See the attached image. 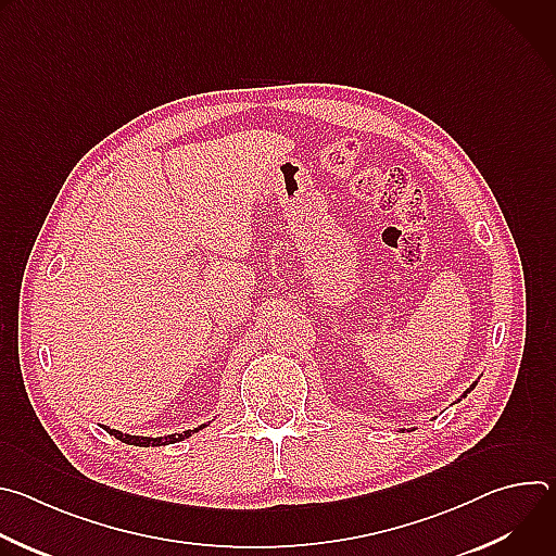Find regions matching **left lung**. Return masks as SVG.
I'll return each mask as SVG.
<instances>
[{
  "mask_svg": "<svg viewBox=\"0 0 556 556\" xmlns=\"http://www.w3.org/2000/svg\"><path fill=\"white\" fill-rule=\"evenodd\" d=\"M470 389H472V387H470Z\"/></svg>",
  "mask_w": 556,
  "mask_h": 556,
  "instance_id": "left-lung-1",
  "label": "left lung"
}]
</instances>
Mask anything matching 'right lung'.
Instances as JSON below:
<instances>
[{
  "label": "right lung",
  "mask_w": 556,
  "mask_h": 556,
  "mask_svg": "<svg viewBox=\"0 0 556 556\" xmlns=\"http://www.w3.org/2000/svg\"><path fill=\"white\" fill-rule=\"evenodd\" d=\"M206 425H202L200 429H204ZM108 429V427H105ZM200 429H191V431H185V433H176V435H165V438H140V435H127V433H121L116 429H108L116 440L125 442V444H136V446H163V444H174L178 440H185L193 433H198Z\"/></svg>",
  "instance_id": "obj_1"
}]
</instances>
